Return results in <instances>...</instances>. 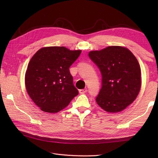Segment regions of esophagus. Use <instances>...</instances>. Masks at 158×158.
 Segmentation results:
<instances>
[{
    "instance_id": "obj_1",
    "label": "esophagus",
    "mask_w": 158,
    "mask_h": 158,
    "mask_svg": "<svg viewBox=\"0 0 158 158\" xmlns=\"http://www.w3.org/2000/svg\"><path fill=\"white\" fill-rule=\"evenodd\" d=\"M88 92V89L87 88H85V89H80L79 90V92L80 94H85Z\"/></svg>"
}]
</instances>
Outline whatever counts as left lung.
Masks as SVG:
<instances>
[{"label": "left lung", "mask_w": 158, "mask_h": 158, "mask_svg": "<svg viewBox=\"0 0 158 158\" xmlns=\"http://www.w3.org/2000/svg\"><path fill=\"white\" fill-rule=\"evenodd\" d=\"M102 74V88L95 99L109 113L122 111L135 101L141 87V70L132 52L125 47L110 46L89 52Z\"/></svg>", "instance_id": "8db88e82"}]
</instances>
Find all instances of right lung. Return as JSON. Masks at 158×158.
<instances>
[{
    "label": "right lung",
    "mask_w": 158,
    "mask_h": 158,
    "mask_svg": "<svg viewBox=\"0 0 158 158\" xmlns=\"http://www.w3.org/2000/svg\"><path fill=\"white\" fill-rule=\"evenodd\" d=\"M81 52L64 47H47L32 56L25 75L26 88L43 111L59 112L78 94L69 68Z\"/></svg>",
    "instance_id": "obj_1"
}]
</instances>
